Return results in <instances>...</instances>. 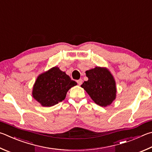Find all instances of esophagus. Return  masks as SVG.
I'll return each mask as SVG.
<instances>
[{
	"label": "esophagus",
	"instance_id": "34e87169",
	"mask_svg": "<svg viewBox=\"0 0 152 152\" xmlns=\"http://www.w3.org/2000/svg\"><path fill=\"white\" fill-rule=\"evenodd\" d=\"M77 83H78V84L79 86H80L82 84V80L80 79V80H77Z\"/></svg>",
	"mask_w": 152,
	"mask_h": 152
}]
</instances>
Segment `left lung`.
Here are the masks:
<instances>
[{"label":"left lung","mask_w":152,"mask_h":152,"mask_svg":"<svg viewBox=\"0 0 152 152\" xmlns=\"http://www.w3.org/2000/svg\"><path fill=\"white\" fill-rule=\"evenodd\" d=\"M88 81L81 85L94 102L102 107L110 106L116 98V84L109 69L96 66L86 71Z\"/></svg>","instance_id":"1"}]
</instances>
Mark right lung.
<instances>
[{
	"mask_svg": "<svg viewBox=\"0 0 152 152\" xmlns=\"http://www.w3.org/2000/svg\"><path fill=\"white\" fill-rule=\"evenodd\" d=\"M77 83L58 66L40 74L33 85L32 97L44 107H50L64 100L68 91Z\"/></svg>",
	"mask_w": 152,
	"mask_h": 152,
	"instance_id": "right-lung-1",
	"label": "right lung"
}]
</instances>
